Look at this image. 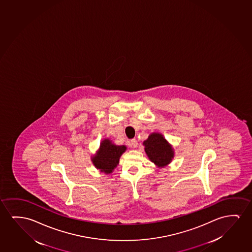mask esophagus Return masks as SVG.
I'll use <instances>...</instances> for the list:
<instances>
[{"instance_id":"34e87169","label":"esophagus","mask_w":252,"mask_h":252,"mask_svg":"<svg viewBox=\"0 0 252 252\" xmlns=\"http://www.w3.org/2000/svg\"><path fill=\"white\" fill-rule=\"evenodd\" d=\"M129 144H130V147L135 149V148H137V146H138V142H137L136 139H132L130 142H129Z\"/></svg>"}]
</instances>
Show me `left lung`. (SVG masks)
Instances as JSON below:
<instances>
[{"label": "left lung", "instance_id": "obj_1", "mask_svg": "<svg viewBox=\"0 0 252 252\" xmlns=\"http://www.w3.org/2000/svg\"><path fill=\"white\" fill-rule=\"evenodd\" d=\"M146 154L156 167H163L170 163L174 158L173 147L159 133H152L143 142Z\"/></svg>", "mask_w": 252, "mask_h": 252}]
</instances>
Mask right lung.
<instances>
[{"instance_id":"1","label":"right lung","mask_w":252,"mask_h":252,"mask_svg":"<svg viewBox=\"0 0 252 252\" xmlns=\"http://www.w3.org/2000/svg\"><path fill=\"white\" fill-rule=\"evenodd\" d=\"M126 149V146L116 145L110 139H104L100 143L99 149L93 156L92 161L101 172L111 174L119 164L121 156Z\"/></svg>"}]
</instances>
